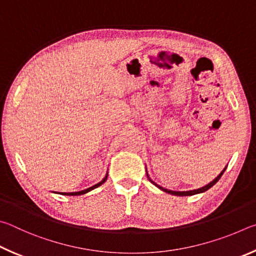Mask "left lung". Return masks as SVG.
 <instances>
[{
    "mask_svg": "<svg viewBox=\"0 0 256 256\" xmlns=\"http://www.w3.org/2000/svg\"><path fill=\"white\" fill-rule=\"evenodd\" d=\"M226 168H227V166H226L225 168H224L220 173H219V176H218L217 178H214L212 182L208 183L207 186H202V188H199V189H196V190H190V191H172V190H168V189H165V188H162L160 186H158V183H155L154 181H152L150 176H148V173H147V171H146V176H147V178H148V180H150L152 183H153V184H154L155 186H158V189H160V190L164 191V192H166V194H173V196H194V194H202V192H204V191H207L208 189H210V188L214 186L216 184V183L219 181V178H222V176L224 174V172H225Z\"/></svg>",
    "mask_w": 256,
    "mask_h": 256,
    "instance_id": "left-lung-1",
    "label": "left lung"
}]
</instances>
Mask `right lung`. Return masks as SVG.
<instances>
[{
	"label": "right lung",
	"instance_id": "right-lung-1",
	"mask_svg": "<svg viewBox=\"0 0 256 256\" xmlns=\"http://www.w3.org/2000/svg\"><path fill=\"white\" fill-rule=\"evenodd\" d=\"M106 178H108V172H106V176L102 178V181L96 183V184H94V186H92L88 188V189L82 190V191H78V192H62V194L60 192V194H64V196H80V194H88V192L94 190V189H96V188L102 186L103 183H104V182L106 181Z\"/></svg>",
	"mask_w": 256,
	"mask_h": 256
}]
</instances>
